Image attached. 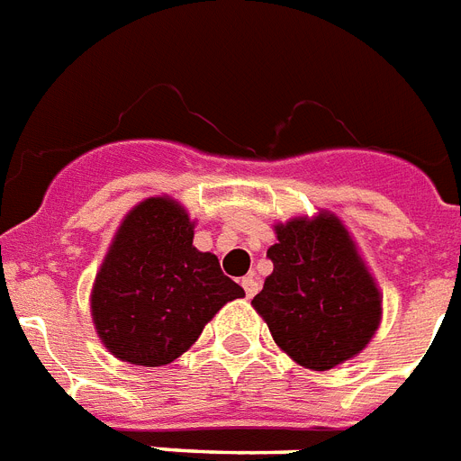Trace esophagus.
<instances>
[{"label": "esophagus", "instance_id": "1", "mask_svg": "<svg viewBox=\"0 0 461 461\" xmlns=\"http://www.w3.org/2000/svg\"><path fill=\"white\" fill-rule=\"evenodd\" d=\"M242 289H245L247 298H254V294L258 291V279L254 277V275H247V277L242 279Z\"/></svg>", "mask_w": 461, "mask_h": 461}]
</instances>
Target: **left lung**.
<instances>
[{"label": "left lung", "mask_w": 461, "mask_h": 461, "mask_svg": "<svg viewBox=\"0 0 461 461\" xmlns=\"http://www.w3.org/2000/svg\"><path fill=\"white\" fill-rule=\"evenodd\" d=\"M273 273L251 305L282 352L310 371H331L371 343L383 291L333 212L275 223Z\"/></svg>", "instance_id": "1"}]
</instances>
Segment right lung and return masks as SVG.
I'll use <instances>...</instances> for the list:
<instances>
[{
  "instance_id": "right-lung-1",
  "label": "right lung",
  "mask_w": 461,
  "mask_h": 461,
  "mask_svg": "<svg viewBox=\"0 0 461 461\" xmlns=\"http://www.w3.org/2000/svg\"><path fill=\"white\" fill-rule=\"evenodd\" d=\"M193 228L172 195L141 200L116 228L90 291L95 333L116 359L170 364L226 303L245 296L212 251L193 247Z\"/></svg>"
}]
</instances>
